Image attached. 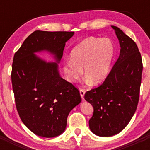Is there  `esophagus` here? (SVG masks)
<instances>
[{"mask_svg": "<svg viewBox=\"0 0 150 150\" xmlns=\"http://www.w3.org/2000/svg\"><path fill=\"white\" fill-rule=\"evenodd\" d=\"M85 92H86V91H85V89H83V88H80V89H79V93H80V96H81V98H83V100L84 99Z\"/></svg>", "mask_w": 150, "mask_h": 150, "instance_id": "1", "label": "esophagus"}]
</instances>
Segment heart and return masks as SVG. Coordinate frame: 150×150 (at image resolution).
<instances>
[{"label":"heart","mask_w":150,"mask_h":150,"mask_svg":"<svg viewBox=\"0 0 150 150\" xmlns=\"http://www.w3.org/2000/svg\"><path fill=\"white\" fill-rule=\"evenodd\" d=\"M115 49L109 38H88L78 43L72 50L71 59L64 62L63 71L66 79L75 83L83 75L87 82L97 84L109 74Z\"/></svg>","instance_id":"b5f03b06"}]
</instances>
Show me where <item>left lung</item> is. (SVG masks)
<instances>
[{
	"mask_svg": "<svg viewBox=\"0 0 150 150\" xmlns=\"http://www.w3.org/2000/svg\"><path fill=\"white\" fill-rule=\"evenodd\" d=\"M120 54L104 83L85 94L93 106L88 124L100 137H110L122 132L137 110L143 71L142 58L134 41L116 26Z\"/></svg>",
	"mask_w": 150,
	"mask_h": 150,
	"instance_id": "left-lung-1",
	"label": "left lung"
}]
</instances>
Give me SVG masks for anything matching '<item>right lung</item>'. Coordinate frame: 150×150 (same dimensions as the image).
Instances as JSON below:
<instances>
[{"mask_svg":"<svg viewBox=\"0 0 150 150\" xmlns=\"http://www.w3.org/2000/svg\"><path fill=\"white\" fill-rule=\"evenodd\" d=\"M73 31L35 30L13 57L11 79L16 106L22 122L35 134L53 137L63 133L69 112L81 102L79 91L61 77L58 69ZM50 51L56 62L34 54Z\"/></svg>","mask_w":150,"mask_h":150,"instance_id":"1","label":"right lung"}]
</instances>
